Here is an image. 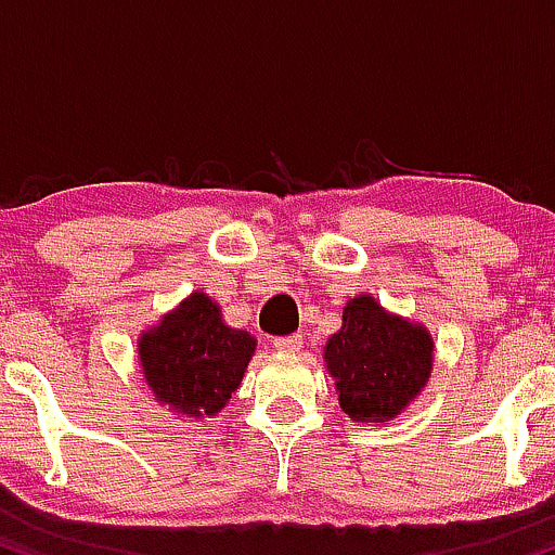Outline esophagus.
<instances>
[{
	"instance_id": "obj_1",
	"label": "esophagus",
	"mask_w": 555,
	"mask_h": 555,
	"mask_svg": "<svg viewBox=\"0 0 555 555\" xmlns=\"http://www.w3.org/2000/svg\"><path fill=\"white\" fill-rule=\"evenodd\" d=\"M272 346H275L280 353H296L298 348L304 346V338L301 335H283V338L272 340Z\"/></svg>"
}]
</instances>
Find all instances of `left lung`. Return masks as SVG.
I'll use <instances>...</instances> for the list:
<instances>
[{"label":"left lung","instance_id":"obj_1","mask_svg":"<svg viewBox=\"0 0 555 555\" xmlns=\"http://www.w3.org/2000/svg\"><path fill=\"white\" fill-rule=\"evenodd\" d=\"M433 351L425 325L390 314L366 294L351 298L344 325L325 344L340 409L353 422L393 420L427 385Z\"/></svg>","mask_w":555,"mask_h":555}]
</instances>
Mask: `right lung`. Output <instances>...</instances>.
<instances>
[{
  "label": "right lung",
  "mask_w": 555,
  "mask_h": 555,
  "mask_svg": "<svg viewBox=\"0 0 555 555\" xmlns=\"http://www.w3.org/2000/svg\"><path fill=\"white\" fill-rule=\"evenodd\" d=\"M257 340L222 322L220 304L196 291L143 330L139 361L159 403L183 416H215L238 390Z\"/></svg>",
  "instance_id": "obj_1"
}]
</instances>
